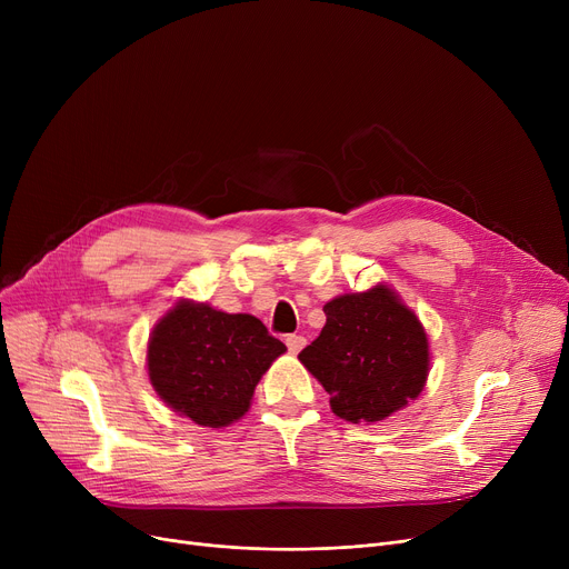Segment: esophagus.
I'll use <instances>...</instances> for the list:
<instances>
[{"instance_id":"1","label":"esophagus","mask_w":569,"mask_h":569,"mask_svg":"<svg viewBox=\"0 0 569 569\" xmlns=\"http://www.w3.org/2000/svg\"><path fill=\"white\" fill-rule=\"evenodd\" d=\"M286 346H288L290 355H297L307 346V339L300 337V335H290V337H286Z\"/></svg>"}]
</instances>
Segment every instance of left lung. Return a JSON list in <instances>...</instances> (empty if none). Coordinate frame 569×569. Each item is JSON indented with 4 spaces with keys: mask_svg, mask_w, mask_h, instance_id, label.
I'll return each mask as SVG.
<instances>
[{
    "mask_svg": "<svg viewBox=\"0 0 569 569\" xmlns=\"http://www.w3.org/2000/svg\"><path fill=\"white\" fill-rule=\"evenodd\" d=\"M327 322L300 362L330 395L346 422H380L422 395L429 378V337L395 288L378 283L322 307Z\"/></svg>",
    "mask_w": 569,
    "mask_h": 569,
    "instance_id": "obj_1",
    "label": "left lung"
}]
</instances>
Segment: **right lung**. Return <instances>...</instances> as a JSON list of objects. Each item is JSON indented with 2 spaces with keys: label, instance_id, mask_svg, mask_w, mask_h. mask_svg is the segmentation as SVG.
Here are the masks:
<instances>
[{
  "label": "right lung",
  "instance_id": "1",
  "mask_svg": "<svg viewBox=\"0 0 569 569\" xmlns=\"http://www.w3.org/2000/svg\"><path fill=\"white\" fill-rule=\"evenodd\" d=\"M286 346L251 313L177 300L147 341V376L168 408L209 429L249 412L256 385Z\"/></svg>",
  "mask_w": 569,
  "mask_h": 569
}]
</instances>
